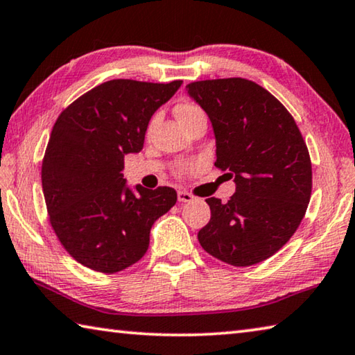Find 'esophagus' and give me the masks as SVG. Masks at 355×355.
Wrapping results in <instances>:
<instances>
[{"instance_id": "1", "label": "esophagus", "mask_w": 355, "mask_h": 355, "mask_svg": "<svg viewBox=\"0 0 355 355\" xmlns=\"http://www.w3.org/2000/svg\"><path fill=\"white\" fill-rule=\"evenodd\" d=\"M177 197H178V202H182V203H184V202H192V200L196 199L194 196L189 194V192H186V191H178Z\"/></svg>"}]
</instances>
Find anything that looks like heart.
Listing matches in <instances>:
<instances>
[{
	"label": "heart",
	"mask_w": 355,
	"mask_h": 355,
	"mask_svg": "<svg viewBox=\"0 0 355 355\" xmlns=\"http://www.w3.org/2000/svg\"><path fill=\"white\" fill-rule=\"evenodd\" d=\"M175 114H177V117H178L180 122L186 123V122H189L191 119H194L197 116H200V114H203V110H202L199 105L192 103V101H182V103L177 105ZM153 122H155V119L152 120V123H150V127H152ZM189 167H191L189 164L182 163V164H178L175 167V171H173V172H175L177 177H184L186 173H188Z\"/></svg>",
	"instance_id": "1"
}]
</instances>
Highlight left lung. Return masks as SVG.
I'll return each mask as SVG.
<instances>
[{
    "label": "left lung",
    "mask_w": 355,
    "mask_h": 355,
    "mask_svg": "<svg viewBox=\"0 0 355 355\" xmlns=\"http://www.w3.org/2000/svg\"><path fill=\"white\" fill-rule=\"evenodd\" d=\"M186 91L213 123L216 166L236 183L225 203L207 199L211 219L197 233L199 243L232 266L264 261L290 241L307 211V144L286 107L254 81H194Z\"/></svg>",
    "instance_id": "left-lung-1"
}]
</instances>
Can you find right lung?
<instances>
[{
  "instance_id": "add662e5",
  "label": "right lung",
  "mask_w": 355,
  "mask_h": 355,
  "mask_svg": "<svg viewBox=\"0 0 355 355\" xmlns=\"http://www.w3.org/2000/svg\"><path fill=\"white\" fill-rule=\"evenodd\" d=\"M182 80H111L59 114L42 161L48 220L78 263L114 274L146 255L153 222L175 205L169 186H125L123 158L144 147L147 125Z\"/></svg>"
}]
</instances>
